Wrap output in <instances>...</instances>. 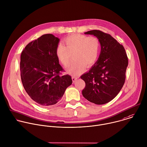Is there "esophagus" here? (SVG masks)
Here are the masks:
<instances>
[{"instance_id": "obj_1", "label": "esophagus", "mask_w": 147, "mask_h": 147, "mask_svg": "<svg viewBox=\"0 0 147 147\" xmlns=\"http://www.w3.org/2000/svg\"><path fill=\"white\" fill-rule=\"evenodd\" d=\"M77 78H78V77H76V76H73V77H72V80H73V82H74L77 80Z\"/></svg>"}]
</instances>
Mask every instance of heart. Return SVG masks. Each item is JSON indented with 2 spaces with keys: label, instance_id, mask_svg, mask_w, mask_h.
I'll list each match as a JSON object with an SVG mask.
<instances>
[{
  "label": "heart",
  "instance_id": "b5f03b06",
  "mask_svg": "<svg viewBox=\"0 0 147 147\" xmlns=\"http://www.w3.org/2000/svg\"><path fill=\"white\" fill-rule=\"evenodd\" d=\"M56 49V55L61 63L67 67L69 65L71 55L74 59L68 69L69 73L77 75L82 72L85 66H92L97 61L100 51L99 41L95 37H87L81 34L67 36Z\"/></svg>",
  "mask_w": 147,
  "mask_h": 147
}]
</instances>
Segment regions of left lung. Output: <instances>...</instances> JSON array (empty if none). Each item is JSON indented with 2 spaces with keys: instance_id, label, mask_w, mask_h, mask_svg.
<instances>
[{
  "instance_id": "8db88e82",
  "label": "left lung",
  "mask_w": 147,
  "mask_h": 147,
  "mask_svg": "<svg viewBox=\"0 0 147 147\" xmlns=\"http://www.w3.org/2000/svg\"><path fill=\"white\" fill-rule=\"evenodd\" d=\"M84 33L98 38L101 51L97 62L81 76L85 82L82 93L90 102L104 105L114 98L125 83L127 57L123 45L110 34L99 30Z\"/></svg>"
}]
</instances>
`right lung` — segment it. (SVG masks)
<instances>
[{"instance_id":"obj_1","label":"right lung","mask_w":147,"mask_h":147,"mask_svg":"<svg viewBox=\"0 0 147 147\" xmlns=\"http://www.w3.org/2000/svg\"><path fill=\"white\" fill-rule=\"evenodd\" d=\"M59 38L52 34L42 35L29 42L21 55L20 71L25 90L30 98L42 106L55 105L72 84L63 71L56 55Z\"/></svg>"}]
</instances>
